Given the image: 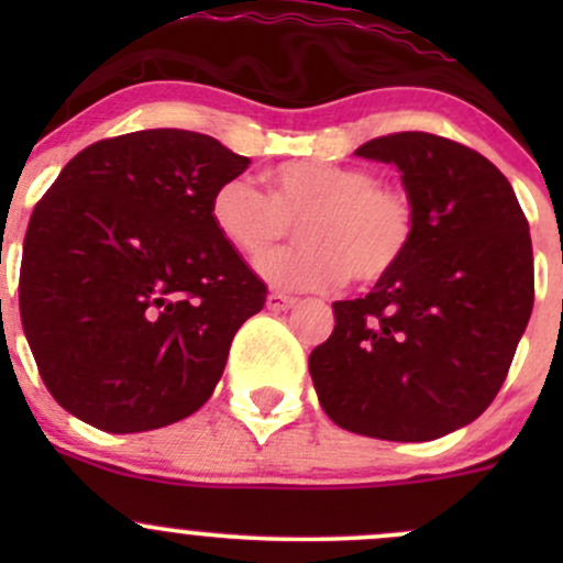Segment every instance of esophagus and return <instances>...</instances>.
I'll list each match as a JSON object with an SVG mask.
<instances>
[{
    "mask_svg": "<svg viewBox=\"0 0 563 563\" xmlns=\"http://www.w3.org/2000/svg\"><path fill=\"white\" fill-rule=\"evenodd\" d=\"M266 305H269V310H291L294 305H297V299L288 297V294L272 291L269 297H266Z\"/></svg>",
    "mask_w": 563,
    "mask_h": 563,
    "instance_id": "34e87169",
    "label": "esophagus"
}]
</instances>
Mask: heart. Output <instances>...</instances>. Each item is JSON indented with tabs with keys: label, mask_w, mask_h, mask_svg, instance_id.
I'll return each instance as SVG.
<instances>
[{
	"label": "heart",
	"mask_w": 563,
	"mask_h": 563,
	"mask_svg": "<svg viewBox=\"0 0 563 563\" xmlns=\"http://www.w3.org/2000/svg\"><path fill=\"white\" fill-rule=\"evenodd\" d=\"M272 196L247 176L214 187V231L247 258L269 253L297 223L299 245L258 261L269 283L323 291L354 277L362 286L400 266L413 240V207L397 187L376 185L367 168L297 157L272 168Z\"/></svg>",
	"instance_id": "obj_1"
}]
</instances>
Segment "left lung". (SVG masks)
<instances>
[{"instance_id": "1", "label": "left lung", "mask_w": 563, "mask_h": 563, "mask_svg": "<svg viewBox=\"0 0 563 563\" xmlns=\"http://www.w3.org/2000/svg\"><path fill=\"white\" fill-rule=\"evenodd\" d=\"M356 155L397 166L413 240L367 297L332 305L310 376L343 430L433 441L474 422L507 378L533 308L528 220L507 176L457 141L395 133Z\"/></svg>"}]
</instances>
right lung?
Segmentation results:
<instances>
[{
	"label": "right lung",
	"mask_w": 563,
	"mask_h": 563,
	"mask_svg": "<svg viewBox=\"0 0 563 563\" xmlns=\"http://www.w3.org/2000/svg\"><path fill=\"white\" fill-rule=\"evenodd\" d=\"M250 166L212 135L139 130L78 152L32 212L19 305L40 378L108 433L190 417L266 286L214 231V187Z\"/></svg>",
	"instance_id": "right-lung-1"
}]
</instances>
